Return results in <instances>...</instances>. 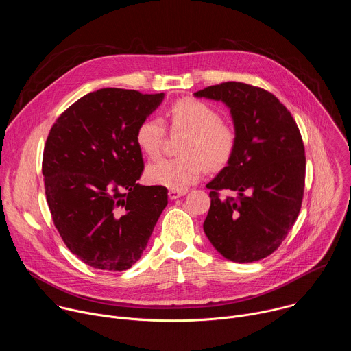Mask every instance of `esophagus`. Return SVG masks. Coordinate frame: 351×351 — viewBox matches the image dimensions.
<instances>
[{
  "label": "esophagus",
  "instance_id": "1",
  "mask_svg": "<svg viewBox=\"0 0 351 351\" xmlns=\"http://www.w3.org/2000/svg\"><path fill=\"white\" fill-rule=\"evenodd\" d=\"M186 194V191H176V190H169V193H168V197L171 198V199H176V198H179V197H182V195H184Z\"/></svg>",
  "mask_w": 351,
  "mask_h": 351
}]
</instances>
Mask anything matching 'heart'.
<instances>
[{
  "label": "heart",
  "mask_w": 351,
  "mask_h": 351,
  "mask_svg": "<svg viewBox=\"0 0 351 351\" xmlns=\"http://www.w3.org/2000/svg\"><path fill=\"white\" fill-rule=\"evenodd\" d=\"M168 118L173 133H187L180 148L184 157L148 165L144 173L148 184L184 191L202 179L206 165L218 171L229 164L236 149V133L222 122L214 107L199 99L184 98L171 106ZM165 134L167 129L160 118H147L136 129L137 147L148 158H157Z\"/></svg>",
  "instance_id": "heart-1"
}]
</instances>
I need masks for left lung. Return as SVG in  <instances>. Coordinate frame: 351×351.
<instances>
[{"instance_id":"obj_1","label":"left lung","mask_w":351,"mask_h":351,"mask_svg":"<svg viewBox=\"0 0 351 351\" xmlns=\"http://www.w3.org/2000/svg\"><path fill=\"white\" fill-rule=\"evenodd\" d=\"M230 110L236 149L229 164L207 184L211 207L204 232L217 252L233 263H254L272 254L302 208L306 156L302 134L287 108L269 91L226 82L194 93ZM232 189L237 199H221Z\"/></svg>"}]
</instances>
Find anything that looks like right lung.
Masks as SVG:
<instances>
[{
    "mask_svg": "<svg viewBox=\"0 0 351 351\" xmlns=\"http://www.w3.org/2000/svg\"><path fill=\"white\" fill-rule=\"evenodd\" d=\"M165 94L99 88L73 103L45 141L48 208L71 252L104 271L129 269L168 204L162 186H141L136 129Z\"/></svg>",
    "mask_w": 351,
    "mask_h": 351,
    "instance_id": "add662e5",
    "label": "right lung"
}]
</instances>
